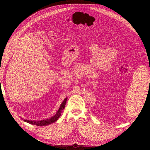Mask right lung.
<instances>
[{
  "instance_id": "add662e5",
  "label": "right lung",
  "mask_w": 150,
  "mask_h": 150,
  "mask_svg": "<svg viewBox=\"0 0 150 150\" xmlns=\"http://www.w3.org/2000/svg\"><path fill=\"white\" fill-rule=\"evenodd\" d=\"M67 98H68V97H66L64 98V100H63L62 104H60V106L59 108L58 111H57V113L52 117L49 118V119L40 120H29L25 119L24 121L29 124H33V125L40 126H47V125H49V124H52L53 122H56V121L59 119V118L60 117V115H61L62 110L64 109L65 105H66V101H67Z\"/></svg>"
}]
</instances>
